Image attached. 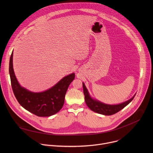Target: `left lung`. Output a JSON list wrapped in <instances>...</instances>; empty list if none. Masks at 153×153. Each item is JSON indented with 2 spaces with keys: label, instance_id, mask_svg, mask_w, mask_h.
Listing matches in <instances>:
<instances>
[{
  "label": "left lung",
  "instance_id": "8db88e82",
  "mask_svg": "<svg viewBox=\"0 0 153 153\" xmlns=\"http://www.w3.org/2000/svg\"><path fill=\"white\" fill-rule=\"evenodd\" d=\"M83 83V93L85 96V100L86 105L88 106V108L90 109V110H91L94 112L97 113L99 114L106 115V116L114 114L117 112H119V111H120L121 110H122L123 108H125L127 105H128L133 100L134 96H136L135 94L131 99H130L120 104H117V105L105 104L97 100L93 99L89 94L88 90L86 89L84 83Z\"/></svg>",
  "mask_w": 153,
  "mask_h": 153
}]
</instances>
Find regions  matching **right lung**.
<instances>
[{"label":"right lung","instance_id":"right-lung-1","mask_svg":"<svg viewBox=\"0 0 153 153\" xmlns=\"http://www.w3.org/2000/svg\"><path fill=\"white\" fill-rule=\"evenodd\" d=\"M13 51L10 59L9 73L14 94L20 105L39 117L51 116L59 112L64 104L65 94L69 85L74 79L75 74L64 77L47 91L31 92L22 87L17 80L13 70Z\"/></svg>","mask_w":153,"mask_h":153}]
</instances>
